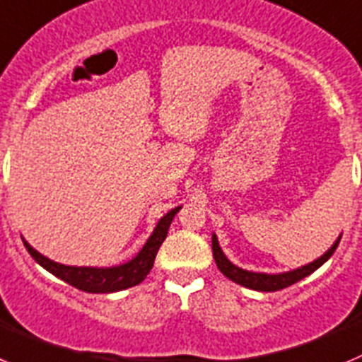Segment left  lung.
<instances>
[{
  "label": "left lung",
  "mask_w": 362,
  "mask_h": 362,
  "mask_svg": "<svg viewBox=\"0 0 362 362\" xmlns=\"http://www.w3.org/2000/svg\"><path fill=\"white\" fill-rule=\"evenodd\" d=\"M341 242V236L335 240L334 245L327 250V252L321 256V258L314 259V262L307 263V265L299 267V269L294 270H288V272H279V274H263V272H250V270L245 269H240L236 267L234 263H230L227 259V256L223 254L221 250L220 243H218V238L216 234H213V256H214V262H216L218 269L223 276L230 279V281L238 283V285L247 286V288H252V291H259V292H276V291H281L285 286H291L294 283H298L299 279L307 278L308 274H312L314 270H317L319 267L323 265L325 262H328L334 250L337 249Z\"/></svg>",
  "instance_id": "1"
}]
</instances>
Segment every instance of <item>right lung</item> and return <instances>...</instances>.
<instances>
[{"label":"right lung","instance_id":"obj_1","mask_svg":"<svg viewBox=\"0 0 362 362\" xmlns=\"http://www.w3.org/2000/svg\"><path fill=\"white\" fill-rule=\"evenodd\" d=\"M182 207H175V209L169 211L168 214L158 220L157 227L151 233V236L148 238V242L144 243V247L141 249V252L136 254L135 258L129 259V262L122 263V265L115 267H70L63 265V263L52 262L47 256L39 254L34 247L28 242L23 240L27 250L30 252L32 258L39 263V265L47 269L50 274H54L55 278L63 279L68 285L76 286L83 292H90V294H110V292H119L129 288V286L139 285L141 281H144L146 276L149 274L155 258H157V252L160 249L162 242L168 236L169 226L173 221L175 214L180 211Z\"/></svg>","mask_w":362,"mask_h":362}]
</instances>
